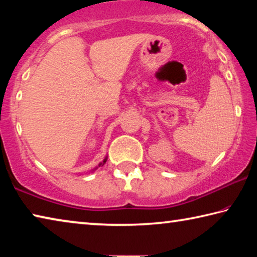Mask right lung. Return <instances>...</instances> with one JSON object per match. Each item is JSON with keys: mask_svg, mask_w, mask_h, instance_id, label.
<instances>
[{"mask_svg": "<svg viewBox=\"0 0 257 257\" xmlns=\"http://www.w3.org/2000/svg\"><path fill=\"white\" fill-rule=\"evenodd\" d=\"M105 162H106V159H105V160H104V161H103V163H101V164H104V163H105Z\"/></svg>", "mask_w": 257, "mask_h": 257, "instance_id": "1", "label": "right lung"}]
</instances>
